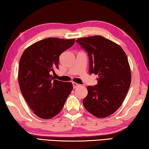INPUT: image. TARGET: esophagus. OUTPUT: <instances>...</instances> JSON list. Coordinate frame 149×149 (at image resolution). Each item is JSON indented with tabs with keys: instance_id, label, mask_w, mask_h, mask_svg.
Returning a JSON list of instances; mask_svg holds the SVG:
<instances>
[{
	"instance_id": "34e87169",
	"label": "esophagus",
	"mask_w": 149,
	"mask_h": 149,
	"mask_svg": "<svg viewBox=\"0 0 149 149\" xmlns=\"http://www.w3.org/2000/svg\"><path fill=\"white\" fill-rule=\"evenodd\" d=\"M72 84H73V87H74V89H75V88H77V87L79 86V84H76V83H75V82H73Z\"/></svg>"
}]
</instances>
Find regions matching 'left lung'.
Segmentation results:
<instances>
[{
    "label": "left lung",
    "mask_w": 149,
    "mask_h": 149,
    "mask_svg": "<svg viewBox=\"0 0 149 149\" xmlns=\"http://www.w3.org/2000/svg\"><path fill=\"white\" fill-rule=\"evenodd\" d=\"M89 56V73L99 75L95 86H88L83 104L95 117L114 113L124 100L132 81L131 69L120 45L100 35L77 39Z\"/></svg>",
    "instance_id": "8db88e82"
}]
</instances>
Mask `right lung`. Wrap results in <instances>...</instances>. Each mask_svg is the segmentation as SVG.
Instances as JSON below:
<instances>
[{
	"label": "right lung",
	"instance_id": "obj_1",
	"mask_svg": "<svg viewBox=\"0 0 149 149\" xmlns=\"http://www.w3.org/2000/svg\"><path fill=\"white\" fill-rule=\"evenodd\" d=\"M75 41V39L49 37L30 45L20 58V90L34 114L42 119L58 114L73 89L71 82L54 79L51 74L58 69L60 55Z\"/></svg>",
	"mask_w": 149,
	"mask_h": 149
}]
</instances>
